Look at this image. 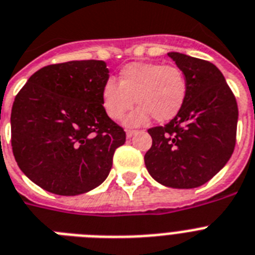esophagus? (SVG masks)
Listing matches in <instances>:
<instances>
[{
    "mask_svg": "<svg viewBox=\"0 0 255 255\" xmlns=\"http://www.w3.org/2000/svg\"><path fill=\"white\" fill-rule=\"evenodd\" d=\"M136 133H137V131H132V129H127V132H126V134H127L128 138H131L132 136H134Z\"/></svg>",
    "mask_w": 255,
    "mask_h": 255,
    "instance_id": "1",
    "label": "esophagus"
}]
</instances>
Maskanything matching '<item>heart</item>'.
Here are the masks:
<instances>
[{
	"label": "heart",
	"instance_id": "heart-1",
	"mask_svg": "<svg viewBox=\"0 0 255 255\" xmlns=\"http://www.w3.org/2000/svg\"><path fill=\"white\" fill-rule=\"evenodd\" d=\"M186 93L187 84L179 68L157 63H131L122 68L119 84L114 80L105 82L101 98L105 113L113 121L123 119L133 102L140 105L126 123L142 126L152 117L157 122L173 119L185 103Z\"/></svg>",
	"mask_w": 255,
	"mask_h": 255
}]
</instances>
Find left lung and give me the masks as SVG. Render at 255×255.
Instances as JSON below:
<instances>
[{
  "instance_id": "1",
  "label": "left lung",
  "mask_w": 255,
  "mask_h": 255,
  "mask_svg": "<svg viewBox=\"0 0 255 255\" xmlns=\"http://www.w3.org/2000/svg\"><path fill=\"white\" fill-rule=\"evenodd\" d=\"M187 84L185 103L165 127L148 129L152 146L144 161L158 183L173 188L204 185L225 166L236 145L237 102L214 64L169 52Z\"/></svg>"
}]
</instances>
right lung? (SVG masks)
<instances>
[{"mask_svg":"<svg viewBox=\"0 0 255 255\" xmlns=\"http://www.w3.org/2000/svg\"><path fill=\"white\" fill-rule=\"evenodd\" d=\"M110 70L102 60L53 64L35 72L11 109V146L35 185L73 196L98 187L126 132L102 106Z\"/></svg>","mask_w":255,"mask_h":255,"instance_id":"obj_1","label":"right lung"}]
</instances>
